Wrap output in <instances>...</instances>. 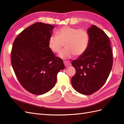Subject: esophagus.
Here are the masks:
<instances>
[{"label":"esophagus","instance_id":"1","mask_svg":"<svg viewBox=\"0 0 124 124\" xmlns=\"http://www.w3.org/2000/svg\"><path fill=\"white\" fill-rule=\"evenodd\" d=\"M64 64L66 67H69L70 65H71V63L69 61H64Z\"/></svg>","mask_w":124,"mask_h":124}]
</instances>
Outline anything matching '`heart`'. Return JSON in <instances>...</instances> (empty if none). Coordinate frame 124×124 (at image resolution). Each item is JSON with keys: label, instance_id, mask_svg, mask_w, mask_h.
Here are the masks:
<instances>
[{"label": "heart", "instance_id": "b5f03b06", "mask_svg": "<svg viewBox=\"0 0 124 124\" xmlns=\"http://www.w3.org/2000/svg\"><path fill=\"white\" fill-rule=\"evenodd\" d=\"M57 36H51L48 40V47L51 51L57 53L63 44L65 48L60 53L59 56L63 59H70L75 55H83L89 44V36L87 31L65 26L56 31Z\"/></svg>", "mask_w": 124, "mask_h": 124}]
</instances>
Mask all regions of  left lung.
<instances>
[{"label":"left lung","instance_id":"1","mask_svg":"<svg viewBox=\"0 0 124 124\" xmlns=\"http://www.w3.org/2000/svg\"><path fill=\"white\" fill-rule=\"evenodd\" d=\"M87 32L89 36L87 49L71 63L76 70L71 84L78 93L89 95L106 83L112 69L113 57L110 40L103 31L92 25Z\"/></svg>","mask_w":124,"mask_h":124}]
</instances>
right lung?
Wrapping results in <instances>:
<instances>
[{
  "mask_svg": "<svg viewBox=\"0 0 124 124\" xmlns=\"http://www.w3.org/2000/svg\"><path fill=\"white\" fill-rule=\"evenodd\" d=\"M54 28L51 24L35 23L22 31L13 44L11 62L15 75L23 87L33 94L51 90L58 72L65 68L62 60L48 47Z\"/></svg>",
  "mask_w": 124,
  "mask_h": 124,
  "instance_id": "add662e5",
  "label": "right lung"
}]
</instances>
